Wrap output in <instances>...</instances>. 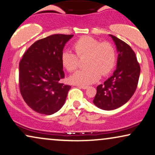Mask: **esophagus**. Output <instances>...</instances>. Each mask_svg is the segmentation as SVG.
Instances as JSON below:
<instances>
[{
    "label": "esophagus",
    "instance_id": "esophagus-1",
    "mask_svg": "<svg viewBox=\"0 0 155 155\" xmlns=\"http://www.w3.org/2000/svg\"><path fill=\"white\" fill-rule=\"evenodd\" d=\"M78 87H79L80 88H82V89H83V90H86L88 88L87 86H84V85H79Z\"/></svg>",
    "mask_w": 155,
    "mask_h": 155
}]
</instances>
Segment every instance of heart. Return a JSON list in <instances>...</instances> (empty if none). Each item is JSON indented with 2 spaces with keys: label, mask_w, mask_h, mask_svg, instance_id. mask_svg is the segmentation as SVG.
Returning <instances> with one entry per match:
<instances>
[{
  "label": "heart",
  "mask_w": 155,
  "mask_h": 155,
  "mask_svg": "<svg viewBox=\"0 0 155 155\" xmlns=\"http://www.w3.org/2000/svg\"><path fill=\"white\" fill-rule=\"evenodd\" d=\"M78 56L73 52L63 51L61 53V63L69 72L79 67V59L86 57L87 69L76 72L70 77V81L79 85H87L100 79V76L107 75L114 69L116 63V53L113 45L108 42L100 43L98 40L84 36L74 44Z\"/></svg>",
  "instance_id": "heart-1"
}]
</instances>
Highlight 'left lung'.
Instances as JSON below:
<instances>
[{
	"label": "left lung",
	"instance_id": "obj_1",
	"mask_svg": "<svg viewBox=\"0 0 155 155\" xmlns=\"http://www.w3.org/2000/svg\"><path fill=\"white\" fill-rule=\"evenodd\" d=\"M117 48V68L104 84L97 87L93 103L104 110L121 107L135 92L140 74V66L135 53L129 45L110 35Z\"/></svg>",
	"mask_w": 155,
	"mask_h": 155
}]
</instances>
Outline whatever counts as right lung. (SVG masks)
<instances>
[{"label":"right lung","instance_id":"obj_1","mask_svg":"<svg viewBox=\"0 0 155 155\" xmlns=\"http://www.w3.org/2000/svg\"><path fill=\"white\" fill-rule=\"evenodd\" d=\"M73 35L55 34L36 41L19 64L20 91L26 104L40 114H54L65 104L71 86L65 77L61 53Z\"/></svg>","mask_w":155,"mask_h":155}]
</instances>
